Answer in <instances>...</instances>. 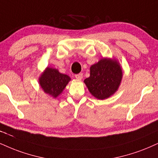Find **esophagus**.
Returning <instances> with one entry per match:
<instances>
[{"mask_svg":"<svg viewBox=\"0 0 158 158\" xmlns=\"http://www.w3.org/2000/svg\"><path fill=\"white\" fill-rule=\"evenodd\" d=\"M75 78L77 79V80H81L83 78V74L82 73H79V74H77V75H75Z\"/></svg>","mask_w":158,"mask_h":158,"instance_id":"esophagus-1","label":"esophagus"}]
</instances>
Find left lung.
Here are the masks:
<instances>
[{
    "instance_id": "left-lung-1",
    "label": "left lung",
    "mask_w": 158,
    "mask_h": 158,
    "mask_svg": "<svg viewBox=\"0 0 158 158\" xmlns=\"http://www.w3.org/2000/svg\"><path fill=\"white\" fill-rule=\"evenodd\" d=\"M122 79L119 63L116 59L102 58L90 67V76L84 83L93 96L105 100L118 90Z\"/></svg>"
}]
</instances>
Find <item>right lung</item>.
<instances>
[{"label": "right lung", "instance_id": "1", "mask_svg": "<svg viewBox=\"0 0 158 158\" xmlns=\"http://www.w3.org/2000/svg\"><path fill=\"white\" fill-rule=\"evenodd\" d=\"M70 80L69 76L60 73L58 69L47 67L40 75L39 82L44 93L56 98L61 94Z\"/></svg>", "mask_w": 158, "mask_h": 158}]
</instances>
